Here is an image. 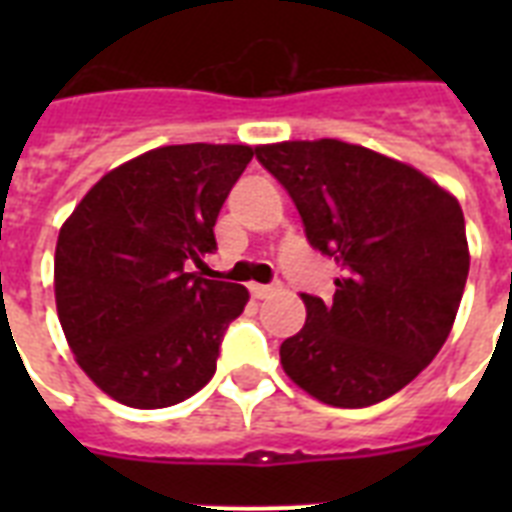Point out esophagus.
<instances>
[{
  "label": "esophagus",
  "instance_id": "esophagus-1",
  "mask_svg": "<svg viewBox=\"0 0 512 512\" xmlns=\"http://www.w3.org/2000/svg\"><path fill=\"white\" fill-rule=\"evenodd\" d=\"M276 289H279L276 284H249V292H252V297H257V300L273 295Z\"/></svg>",
  "mask_w": 512,
  "mask_h": 512
}]
</instances>
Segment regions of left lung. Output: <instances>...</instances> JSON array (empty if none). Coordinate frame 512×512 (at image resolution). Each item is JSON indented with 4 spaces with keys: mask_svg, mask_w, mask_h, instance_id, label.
<instances>
[{
    "mask_svg": "<svg viewBox=\"0 0 512 512\" xmlns=\"http://www.w3.org/2000/svg\"><path fill=\"white\" fill-rule=\"evenodd\" d=\"M255 156L292 196L308 244L340 268L332 303L303 295L308 319L281 342L284 372L329 406L380 404L452 332L470 268L460 204L409 164L342 140Z\"/></svg>",
    "mask_w": 512,
    "mask_h": 512,
    "instance_id": "1",
    "label": "left lung"
}]
</instances>
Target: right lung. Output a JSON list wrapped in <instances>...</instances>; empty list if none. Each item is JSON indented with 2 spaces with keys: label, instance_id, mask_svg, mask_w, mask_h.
Here are the masks:
<instances>
[{
  "label": "right lung",
  "instance_id": "obj_1",
  "mask_svg": "<svg viewBox=\"0 0 512 512\" xmlns=\"http://www.w3.org/2000/svg\"><path fill=\"white\" fill-rule=\"evenodd\" d=\"M249 146H164L92 185L60 228L55 303L76 361L135 409L180 404L212 380L249 292L204 279L215 220Z\"/></svg>",
  "mask_w": 512,
  "mask_h": 512
}]
</instances>
